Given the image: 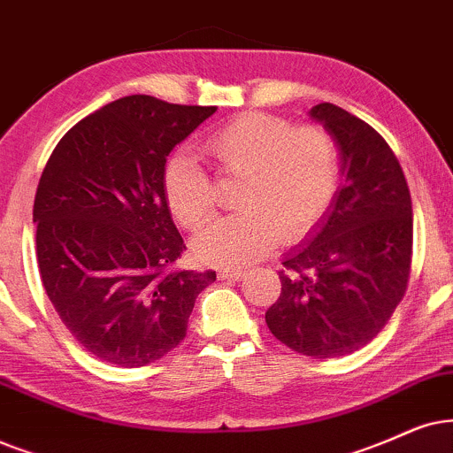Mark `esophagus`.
I'll return each mask as SVG.
<instances>
[{
	"mask_svg": "<svg viewBox=\"0 0 453 453\" xmlns=\"http://www.w3.org/2000/svg\"><path fill=\"white\" fill-rule=\"evenodd\" d=\"M242 276H244V269H240V267H226L219 272L221 280H238Z\"/></svg>",
	"mask_w": 453,
	"mask_h": 453,
	"instance_id": "34e87169",
	"label": "esophagus"
}]
</instances>
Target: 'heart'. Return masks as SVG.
Listing matches in <instances>:
<instances>
[{
    "label": "heart",
    "instance_id": "1",
    "mask_svg": "<svg viewBox=\"0 0 453 453\" xmlns=\"http://www.w3.org/2000/svg\"><path fill=\"white\" fill-rule=\"evenodd\" d=\"M203 154L223 180L242 181V213L213 223L194 240V253L209 265H244L280 244L307 238L334 204L341 184L336 142L318 125L290 123L249 112L211 131ZM165 203L181 226L198 230L215 215L213 181L198 160L177 152L163 173Z\"/></svg>",
    "mask_w": 453,
    "mask_h": 453
}]
</instances>
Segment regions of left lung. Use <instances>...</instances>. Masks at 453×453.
<instances>
[{
  "instance_id": "1",
  "label": "left lung",
  "mask_w": 453,
  "mask_h": 453,
  "mask_svg": "<svg viewBox=\"0 0 453 453\" xmlns=\"http://www.w3.org/2000/svg\"><path fill=\"white\" fill-rule=\"evenodd\" d=\"M309 114L334 137L345 186L313 238L284 259L265 322L293 351L326 359L368 345L402 303L414 217L402 165L379 131L330 102Z\"/></svg>"
}]
</instances>
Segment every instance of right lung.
Listing matches in <instances>:
<instances>
[{"instance_id": "1", "label": "right lung", "mask_w": 453, "mask_h": 453, "mask_svg": "<svg viewBox=\"0 0 453 453\" xmlns=\"http://www.w3.org/2000/svg\"><path fill=\"white\" fill-rule=\"evenodd\" d=\"M215 106L127 96L85 117L39 180V276L68 332L91 355L140 368L184 341L215 272L177 269L186 250L165 203L169 152Z\"/></svg>"}]
</instances>
